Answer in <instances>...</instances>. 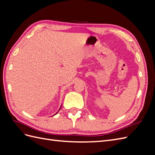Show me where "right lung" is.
<instances>
[{
    "mask_svg": "<svg viewBox=\"0 0 155 155\" xmlns=\"http://www.w3.org/2000/svg\"><path fill=\"white\" fill-rule=\"evenodd\" d=\"M61 107H60V109H61ZM60 109H59V110H60ZM58 111H59V110H58ZM58 112H57V113H58ZM57 113H56V114H57Z\"/></svg>",
    "mask_w": 155,
    "mask_h": 155,
    "instance_id": "obj_1",
    "label": "right lung"
}]
</instances>
